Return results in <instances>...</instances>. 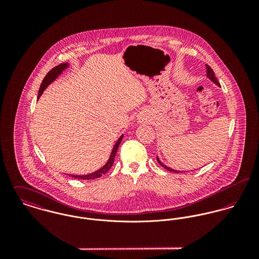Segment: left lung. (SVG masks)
I'll list each match as a JSON object with an SVG mask.
<instances>
[{
	"label": "left lung",
	"mask_w": 259,
	"mask_h": 259,
	"mask_svg": "<svg viewBox=\"0 0 259 259\" xmlns=\"http://www.w3.org/2000/svg\"><path fill=\"white\" fill-rule=\"evenodd\" d=\"M206 75H207V77H208L210 80H212L215 84H218L219 87H221V83H220L219 79L217 78V76H215V74H214V72L212 71V69H211L208 65H206ZM156 159H157V162H158L162 167H164L165 169H167L168 171H172V172H177V174H180V172H181L180 170H176V169H172V168H170V167L164 165V164L158 159V157H156Z\"/></svg>",
	"instance_id": "1"
}]
</instances>
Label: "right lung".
Wrapping results in <instances>:
<instances>
[{
	"label": "right lung",
	"mask_w": 259,
	"mask_h": 259,
	"mask_svg": "<svg viewBox=\"0 0 259 259\" xmlns=\"http://www.w3.org/2000/svg\"><path fill=\"white\" fill-rule=\"evenodd\" d=\"M68 67H69L68 63L60 64L59 66L53 68L48 74H46V76L44 77L42 82H41V84H40V88H39V90H38L37 99H38V98L40 97V95L44 93V91L46 90V88H47L52 81H54V80L58 77V75L62 74V72H63L65 69H67ZM122 138H123V136H121V137L117 140L116 144L114 145V147L112 148L111 156H110L108 162H107L102 168H100L99 170H97V171H95V172H93V174H90V175H85V176H74V175H73L72 177L74 178V179H78V180H96V179H99V178L103 177L105 174H107V172L109 171V169L112 166V164H113L115 153H116V151H117V148H118V146H119V144H120Z\"/></svg>",
	"instance_id": "right-lung-1"
}]
</instances>
